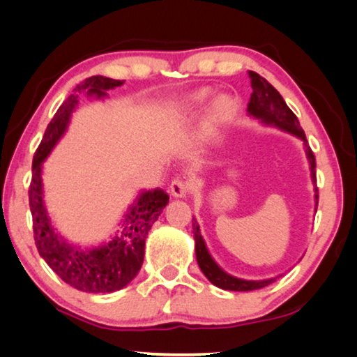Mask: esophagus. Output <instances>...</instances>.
Masks as SVG:
<instances>
[{
	"label": "esophagus",
	"instance_id": "34e87169",
	"mask_svg": "<svg viewBox=\"0 0 357 357\" xmlns=\"http://www.w3.org/2000/svg\"><path fill=\"white\" fill-rule=\"evenodd\" d=\"M192 190V185L184 179H173L170 184V192L174 198H184Z\"/></svg>",
	"mask_w": 357,
	"mask_h": 357
}]
</instances>
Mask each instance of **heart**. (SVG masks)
Here are the masks:
<instances>
[{
	"label": "heart",
	"instance_id": "obj_1",
	"mask_svg": "<svg viewBox=\"0 0 357 357\" xmlns=\"http://www.w3.org/2000/svg\"><path fill=\"white\" fill-rule=\"evenodd\" d=\"M208 97H211V91L208 89H199L195 93L188 94L184 99L185 108L198 109L204 105ZM235 114V102L232 97L229 96H218L212 103L208 105V108L204 114V127L207 131H213L220 128L221 125L227 123L232 116Z\"/></svg>",
	"mask_w": 357,
	"mask_h": 357
}]
</instances>
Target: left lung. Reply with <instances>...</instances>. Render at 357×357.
<instances>
[{"mask_svg":"<svg viewBox=\"0 0 357 357\" xmlns=\"http://www.w3.org/2000/svg\"><path fill=\"white\" fill-rule=\"evenodd\" d=\"M249 79H250V86H252V94H250V100L248 103V113L255 119H260L263 123L272 125V127H277L283 131H288V132H291V135H294L298 139H302L305 144L306 156H308V159H310L312 183L316 184L317 183L316 158H314V153L310 149L308 141H306L305 131L302 130V127H300L297 116L289 109V107L283 100L280 93H278V91L272 86L266 79H263L260 74L249 71ZM314 190H316V206H317V202H319L317 187L314 188ZM192 222H193L195 252H197V260H198L202 274L208 278V282L213 283L215 286H218V288H221V289H226V291H254V289L264 288V286H268L277 280V277H275V278H268V280L252 282V280H243V278H236L234 275H229L227 272L222 271L218 264L215 263L211 254H208L206 243L201 236L197 220L193 218Z\"/></svg>","mask_w":357,"mask_h":357,"instance_id":"8db88e82","label":"left lung"}]
</instances>
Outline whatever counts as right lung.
Masks as SVG:
<instances>
[{
	"mask_svg": "<svg viewBox=\"0 0 357 357\" xmlns=\"http://www.w3.org/2000/svg\"><path fill=\"white\" fill-rule=\"evenodd\" d=\"M122 83V80L93 75L77 85L75 91L100 99L107 96L108 89L121 86ZM77 103L79 94H71L63 102L49 122L45 136L33 155L32 181L29 185L33 240L38 254L43 257L47 266L69 286L94 294L114 292L125 288L137 275L144 263L146 235L162 208L169 204V195L160 188L142 192L125 215L121 234H116L113 240L99 248L83 250L63 240L51 226V218L43 204L41 164L65 132Z\"/></svg>",
	"mask_w": 357,
	"mask_h": 357,
	"instance_id": "obj_1",
	"label": "right lung"
}]
</instances>
